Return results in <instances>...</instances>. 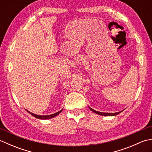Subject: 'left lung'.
I'll return each mask as SVG.
<instances>
[{
  "label": "left lung",
  "instance_id": "8db88e82",
  "mask_svg": "<svg viewBox=\"0 0 152 152\" xmlns=\"http://www.w3.org/2000/svg\"><path fill=\"white\" fill-rule=\"evenodd\" d=\"M89 109L91 110V111H93V112L96 113V114H99V115H105V116H113V115H116L119 114V113H121L122 111L121 112H115V113H106V112H98V111H96L95 110H93L92 108H91L90 107H89Z\"/></svg>",
  "mask_w": 152,
  "mask_h": 152
}]
</instances>
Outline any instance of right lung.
Instances as JSON below:
<instances>
[{
    "label": "right lung",
    "instance_id": "1",
    "mask_svg": "<svg viewBox=\"0 0 152 152\" xmlns=\"http://www.w3.org/2000/svg\"><path fill=\"white\" fill-rule=\"evenodd\" d=\"M62 110H63V109L61 110H60L59 112L55 113V114H53L46 115H37V114H33V113H31V112H28V110H27V111L28 113H29V114H31L32 115L34 116V117L37 118H38V119H50V118H54V117H56V116L57 115L59 114V113H61V111H62Z\"/></svg>",
    "mask_w": 152,
    "mask_h": 152
}]
</instances>
